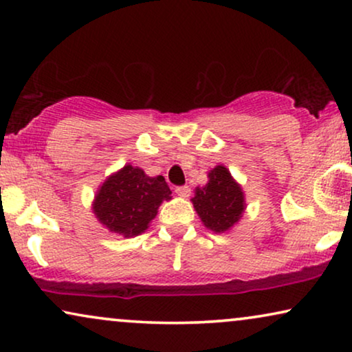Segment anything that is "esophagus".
Instances as JSON below:
<instances>
[{
    "mask_svg": "<svg viewBox=\"0 0 352 352\" xmlns=\"http://www.w3.org/2000/svg\"><path fill=\"white\" fill-rule=\"evenodd\" d=\"M176 195H179V197H189L190 195V187L189 186H179V187H176Z\"/></svg>",
    "mask_w": 352,
    "mask_h": 352,
    "instance_id": "1",
    "label": "esophagus"
}]
</instances>
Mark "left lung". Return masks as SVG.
Listing matches in <instances>:
<instances>
[{
    "mask_svg": "<svg viewBox=\"0 0 352 352\" xmlns=\"http://www.w3.org/2000/svg\"><path fill=\"white\" fill-rule=\"evenodd\" d=\"M192 204L205 228L221 234L228 232L242 218L245 195L228 168L218 165L208 173L206 186L197 187Z\"/></svg>",
    "mask_w": 352,
    "mask_h": 352,
    "instance_id": "obj_1",
    "label": "left lung"
}]
</instances>
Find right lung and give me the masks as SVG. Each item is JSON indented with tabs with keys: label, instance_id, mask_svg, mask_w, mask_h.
Wrapping results in <instances>:
<instances>
[{
	"label": "right lung",
	"instance_id": "right-lung-1",
	"mask_svg": "<svg viewBox=\"0 0 352 352\" xmlns=\"http://www.w3.org/2000/svg\"><path fill=\"white\" fill-rule=\"evenodd\" d=\"M163 200H171L165 177H151L141 168L126 165L99 187L93 211L110 232L129 239L148 228Z\"/></svg>",
	"mask_w": 352,
	"mask_h": 352
}]
</instances>
